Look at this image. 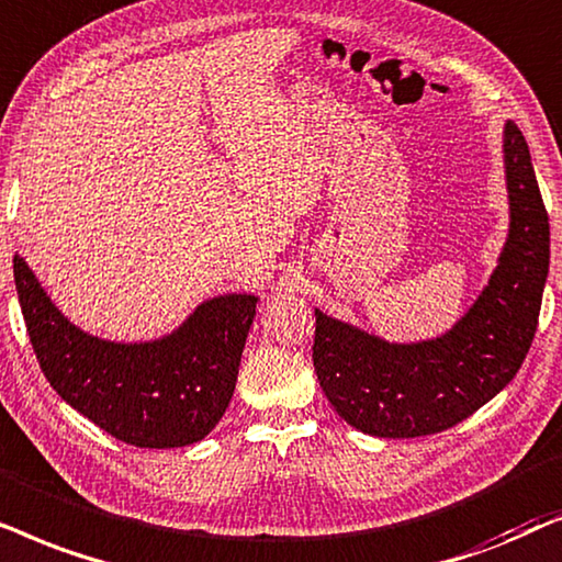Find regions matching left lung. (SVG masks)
Wrapping results in <instances>:
<instances>
[{
    "label": "left lung",
    "instance_id": "obj_1",
    "mask_svg": "<svg viewBox=\"0 0 562 562\" xmlns=\"http://www.w3.org/2000/svg\"><path fill=\"white\" fill-rule=\"evenodd\" d=\"M508 238L488 285L450 331L391 344L316 311L313 368L344 422L372 437H426L460 424L512 383L540 318L550 221L521 131L504 125Z\"/></svg>",
    "mask_w": 562,
    "mask_h": 562
}]
</instances>
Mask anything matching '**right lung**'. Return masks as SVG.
<instances>
[{"label":"right lung","mask_w":562,"mask_h":562,"mask_svg":"<svg viewBox=\"0 0 562 562\" xmlns=\"http://www.w3.org/2000/svg\"><path fill=\"white\" fill-rule=\"evenodd\" d=\"M14 285L43 375L120 442L167 450L200 442L226 414L257 316L254 295H218L154 341H104L64 318L14 254Z\"/></svg>","instance_id":"1"}]
</instances>
